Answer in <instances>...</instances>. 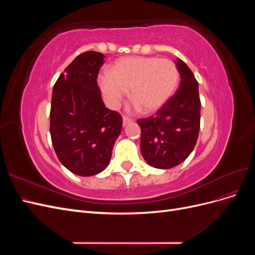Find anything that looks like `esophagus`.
<instances>
[{"label": "esophagus", "mask_w": 255, "mask_h": 255, "mask_svg": "<svg viewBox=\"0 0 255 255\" xmlns=\"http://www.w3.org/2000/svg\"><path fill=\"white\" fill-rule=\"evenodd\" d=\"M122 119H123V126H125V127H126V126H128V123H129L130 121H132V119L128 118V116H125V115L122 116Z\"/></svg>", "instance_id": "esophagus-1"}]
</instances>
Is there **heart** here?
<instances>
[{
    "label": "heart",
    "instance_id": "heart-1",
    "mask_svg": "<svg viewBox=\"0 0 255 255\" xmlns=\"http://www.w3.org/2000/svg\"><path fill=\"white\" fill-rule=\"evenodd\" d=\"M179 79V69L170 59L130 56L118 59L112 72L100 74L99 82L112 106H117L130 88L135 109L154 113L172 97Z\"/></svg>",
    "mask_w": 255,
    "mask_h": 255
}]
</instances>
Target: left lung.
Returning <instances> with one entry per match:
<instances>
[{
    "label": "left lung",
    "mask_w": 255,
    "mask_h": 255,
    "mask_svg": "<svg viewBox=\"0 0 255 255\" xmlns=\"http://www.w3.org/2000/svg\"><path fill=\"white\" fill-rule=\"evenodd\" d=\"M181 83L175 94L149 118L137 121L141 128L140 151L154 168L169 169L186 159L197 143L200 129L198 82L194 73L177 58Z\"/></svg>",
    "instance_id": "8db88e82"
}]
</instances>
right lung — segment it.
<instances>
[{
	"instance_id": "1",
	"label": "right lung",
	"mask_w": 255,
	"mask_h": 255,
	"mask_svg": "<svg viewBox=\"0 0 255 255\" xmlns=\"http://www.w3.org/2000/svg\"><path fill=\"white\" fill-rule=\"evenodd\" d=\"M104 58L95 51L80 54L59 75L52 92L54 150L68 170L81 176L98 174L109 166L122 128L121 115L105 107L98 87Z\"/></svg>"
}]
</instances>
